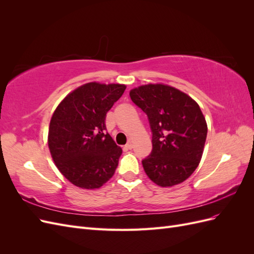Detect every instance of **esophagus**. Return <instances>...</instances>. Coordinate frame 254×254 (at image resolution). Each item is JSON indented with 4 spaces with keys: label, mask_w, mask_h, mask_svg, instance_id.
Listing matches in <instances>:
<instances>
[{
    "label": "esophagus",
    "mask_w": 254,
    "mask_h": 254,
    "mask_svg": "<svg viewBox=\"0 0 254 254\" xmlns=\"http://www.w3.org/2000/svg\"><path fill=\"white\" fill-rule=\"evenodd\" d=\"M126 147H127L128 149H132L133 145H132V141H131V140H129V141H128V143L126 144Z\"/></svg>",
    "instance_id": "esophagus-1"
}]
</instances>
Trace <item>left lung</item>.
I'll return each mask as SVG.
<instances>
[{"label": "left lung", "instance_id": "8db88e82", "mask_svg": "<svg viewBox=\"0 0 254 254\" xmlns=\"http://www.w3.org/2000/svg\"><path fill=\"white\" fill-rule=\"evenodd\" d=\"M131 101L146 113L152 150L142 160L144 171L160 187L187 180L202 157L207 133L200 107L183 92L165 84L130 91Z\"/></svg>", "mask_w": 254, "mask_h": 254}]
</instances>
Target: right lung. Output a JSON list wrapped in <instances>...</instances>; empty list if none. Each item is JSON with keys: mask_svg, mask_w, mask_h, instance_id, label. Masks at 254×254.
Segmentation results:
<instances>
[{"mask_svg": "<svg viewBox=\"0 0 254 254\" xmlns=\"http://www.w3.org/2000/svg\"><path fill=\"white\" fill-rule=\"evenodd\" d=\"M119 83L89 82L74 90L54 112L49 147L60 173L81 189H98L113 176L122 148L106 132V115L124 93Z\"/></svg>", "mask_w": 254, "mask_h": 254, "instance_id": "add662e5", "label": "right lung"}]
</instances>
